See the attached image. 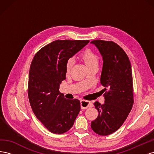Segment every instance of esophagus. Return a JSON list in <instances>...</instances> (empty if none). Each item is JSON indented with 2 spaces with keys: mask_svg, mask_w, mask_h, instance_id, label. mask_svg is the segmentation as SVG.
<instances>
[{
  "mask_svg": "<svg viewBox=\"0 0 154 154\" xmlns=\"http://www.w3.org/2000/svg\"><path fill=\"white\" fill-rule=\"evenodd\" d=\"M80 105L82 109H87L88 107L92 106V104L90 101H85V100H81L80 101Z\"/></svg>",
  "mask_w": 154,
  "mask_h": 154,
  "instance_id": "1",
  "label": "esophagus"
}]
</instances>
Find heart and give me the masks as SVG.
I'll return each instance as SVG.
<instances>
[{"label": "heart", "mask_w": 154, "mask_h": 154, "mask_svg": "<svg viewBox=\"0 0 154 154\" xmlns=\"http://www.w3.org/2000/svg\"><path fill=\"white\" fill-rule=\"evenodd\" d=\"M80 58L84 62L86 65V66L91 69L92 67L97 66L99 62V59L97 56L91 50H86L80 55ZM73 66V60L72 59H69L67 62L66 67V74L69 75L70 72L71 71V69Z\"/></svg>", "instance_id": "obj_1"}]
</instances>
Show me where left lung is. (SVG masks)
<instances>
[{"label": "left lung", "instance_id": "left-lung-1", "mask_svg": "<svg viewBox=\"0 0 154 154\" xmlns=\"http://www.w3.org/2000/svg\"><path fill=\"white\" fill-rule=\"evenodd\" d=\"M98 49L103 59L100 82L108 91L105 103L96 101L97 118L91 128L100 136H108L118 130L127 119L134 103L132 67L123 49L113 42L100 40L91 42Z\"/></svg>", "mask_w": 154, "mask_h": 154}]
</instances>
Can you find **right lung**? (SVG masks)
Listing matches in <instances>:
<instances>
[{"mask_svg":"<svg viewBox=\"0 0 154 154\" xmlns=\"http://www.w3.org/2000/svg\"><path fill=\"white\" fill-rule=\"evenodd\" d=\"M89 40H55L37 53L31 62L28 97L36 117L51 132H67L80 111V101L59 91L66 80L67 62Z\"/></svg>","mask_w":154,"mask_h":154,"instance_id":"right-lung-1","label":"right lung"}]
</instances>
